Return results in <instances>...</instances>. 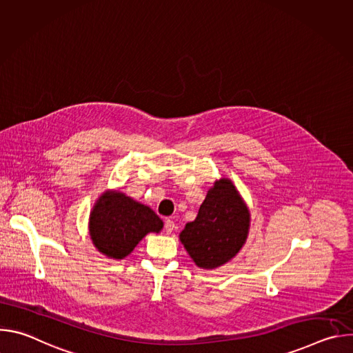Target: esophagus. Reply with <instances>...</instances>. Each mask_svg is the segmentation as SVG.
<instances>
[{
  "instance_id": "1",
  "label": "esophagus",
  "mask_w": 353,
  "mask_h": 353,
  "mask_svg": "<svg viewBox=\"0 0 353 353\" xmlns=\"http://www.w3.org/2000/svg\"><path fill=\"white\" fill-rule=\"evenodd\" d=\"M174 222L172 221V219H168L166 222H165V232L168 233V234H170L173 230H174Z\"/></svg>"
}]
</instances>
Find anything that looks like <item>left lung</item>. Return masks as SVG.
<instances>
[{
  "label": "left lung",
  "instance_id": "left-lung-1",
  "mask_svg": "<svg viewBox=\"0 0 353 353\" xmlns=\"http://www.w3.org/2000/svg\"><path fill=\"white\" fill-rule=\"evenodd\" d=\"M250 214L228 179L208 191L195 221L185 225L180 240L194 263L201 268H216L232 260L244 244Z\"/></svg>",
  "mask_w": 353,
  "mask_h": 353
}]
</instances>
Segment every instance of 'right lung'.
<instances>
[{"label":"right lung","mask_w":353,"mask_h":353,"mask_svg":"<svg viewBox=\"0 0 353 353\" xmlns=\"http://www.w3.org/2000/svg\"><path fill=\"white\" fill-rule=\"evenodd\" d=\"M162 228L163 222L152 210L117 191L100 196L89 222L93 244L112 259H124L145 234Z\"/></svg>","instance_id":"right-lung-1"}]
</instances>
